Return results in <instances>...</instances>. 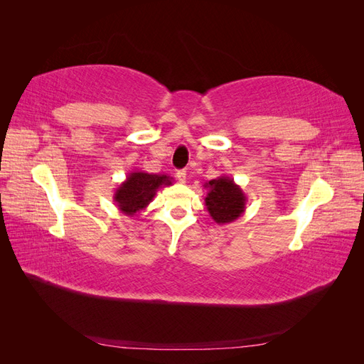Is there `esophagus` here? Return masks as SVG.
Listing matches in <instances>:
<instances>
[{
	"label": "esophagus",
	"instance_id": "34e87169",
	"mask_svg": "<svg viewBox=\"0 0 364 364\" xmlns=\"http://www.w3.org/2000/svg\"><path fill=\"white\" fill-rule=\"evenodd\" d=\"M176 178H178V181L181 183H185L186 182V171L185 170H179L178 173H176Z\"/></svg>",
	"mask_w": 364,
	"mask_h": 364
}]
</instances>
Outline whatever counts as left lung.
I'll use <instances>...</instances> for the list:
<instances>
[{"mask_svg":"<svg viewBox=\"0 0 364 364\" xmlns=\"http://www.w3.org/2000/svg\"><path fill=\"white\" fill-rule=\"evenodd\" d=\"M205 206L217 225L232 223L246 211L247 197L229 176H220L205 183Z\"/></svg>","mask_w":364,"mask_h":364,"instance_id":"1","label":"left lung"}]
</instances>
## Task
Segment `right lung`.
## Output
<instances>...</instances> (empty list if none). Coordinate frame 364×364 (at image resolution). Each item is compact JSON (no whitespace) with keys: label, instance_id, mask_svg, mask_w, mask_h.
Segmentation results:
<instances>
[{"label":"right lung","instance_id":"right-lung-1","mask_svg":"<svg viewBox=\"0 0 364 364\" xmlns=\"http://www.w3.org/2000/svg\"><path fill=\"white\" fill-rule=\"evenodd\" d=\"M173 178L167 174H155L146 171H132L123 183H119L114 193V202L119 213L127 217L138 215L142 209L156 196V191L162 186H170Z\"/></svg>","mask_w":364,"mask_h":364}]
</instances>
